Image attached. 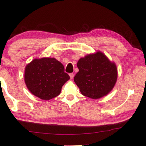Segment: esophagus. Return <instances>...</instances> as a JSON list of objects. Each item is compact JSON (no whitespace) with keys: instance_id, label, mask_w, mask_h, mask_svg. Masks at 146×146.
<instances>
[{"instance_id":"1","label":"esophagus","mask_w":146,"mask_h":146,"mask_svg":"<svg viewBox=\"0 0 146 146\" xmlns=\"http://www.w3.org/2000/svg\"><path fill=\"white\" fill-rule=\"evenodd\" d=\"M74 76H75V75H74L73 73H70V78H71V79L73 78Z\"/></svg>"}]
</instances>
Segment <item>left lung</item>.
Returning <instances> with one entry per match:
<instances>
[{"label": "left lung", "instance_id": "1", "mask_svg": "<svg viewBox=\"0 0 146 146\" xmlns=\"http://www.w3.org/2000/svg\"><path fill=\"white\" fill-rule=\"evenodd\" d=\"M78 72L74 81L83 95L93 99L104 97L113 90L117 79L116 64L101 51L79 59Z\"/></svg>", "mask_w": 146, "mask_h": 146}]
</instances>
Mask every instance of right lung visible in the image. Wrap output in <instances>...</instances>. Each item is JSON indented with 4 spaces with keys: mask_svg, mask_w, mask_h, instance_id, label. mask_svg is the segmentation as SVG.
<instances>
[{
    "mask_svg": "<svg viewBox=\"0 0 146 146\" xmlns=\"http://www.w3.org/2000/svg\"><path fill=\"white\" fill-rule=\"evenodd\" d=\"M70 78L62 64L55 58H35L26 66L24 80L29 91L42 100H48L60 93Z\"/></svg>",
    "mask_w": 146,
    "mask_h": 146,
    "instance_id": "add662e5",
    "label": "right lung"
}]
</instances>
